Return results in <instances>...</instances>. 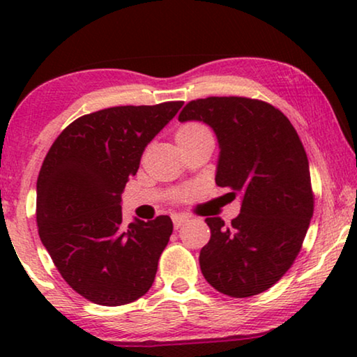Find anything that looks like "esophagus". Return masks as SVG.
<instances>
[{
  "instance_id": "esophagus-1",
  "label": "esophagus",
  "mask_w": 357,
  "mask_h": 357,
  "mask_svg": "<svg viewBox=\"0 0 357 357\" xmlns=\"http://www.w3.org/2000/svg\"><path fill=\"white\" fill-rule=\"evenodd\" d=\"M188 216H187V214H172V221H174V226L175 227H180V226H183V224L185 222H187L188 221Z\"/></svg>"
}]
</instances>
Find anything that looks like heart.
<instances>
[{
  "instance_id": "obj_1",
  "label": "heart",
  "mask_w": 357,
  "mask_h": 357,
  "mask_svg": "<svg viewBox=\"0 0 357 357\" xmlns=\"http://www.w3.org/2000/svg\"><path fill=\"white\" fill-rule=\"evenodd\" d=\"M202 133H209V131L204 128L203 125H198V123H188V125H183L182 128H178L177 135H175V139H185V138H192V136H197V135H202Z\"/></svg>"
}]
</instances>
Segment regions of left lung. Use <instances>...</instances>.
<instances>
[{
	"label": "left lung",
	"mask_w": 357,
	"mask_h": 357,
	"mask_svg": "<svg viewBox=\"0 0 357 357\" xmlns=\"http://www.w3.org/2000/svg\"><path fill=\"white\" fill-rule=\"evenodd\" d=\"M178 121H203L219 144L216 183L241 197L226 226L206 218L211 238L199 252L209 284L231 297L270 289L294 263L314 214L309 160L287 116L247 97L192 100Z\"/></svg>",
	"instance_id": "obj_1"
}]
</instances>
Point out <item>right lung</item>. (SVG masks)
<instances>
[{"label": "right lung", "mask_w": 357, "mask_h": 357, "mask_svg": "<svg viewBox=\"0 0 357 357\" xmlns=\"http://www.w3.org/2000/svg\"><path fill=\"white\" fill-rule=\"evenodd\" d=\"M183 102L110 107L68 125L37 178V226L63 280L99 305H123L153 286L174 224L121 216V193L149 141Z\"/></svg>", "instance_id": "add662e5"}]
</instances>
